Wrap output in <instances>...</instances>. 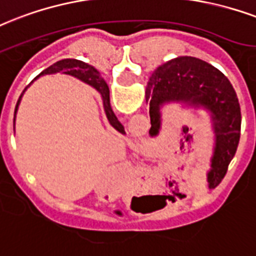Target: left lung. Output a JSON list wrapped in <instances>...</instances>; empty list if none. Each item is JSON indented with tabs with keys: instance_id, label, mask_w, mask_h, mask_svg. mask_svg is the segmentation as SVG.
Returning <instances> with one entry per match:
<instances>
[{
	"instance_id": "left-lung-1",
	"label": "left lung",
	"mask_w": 256,
	"mask_h": 256,
	"mask_svg": "<svg viewBox=\"0 0 256 256\" xmlns=\"http://www.w3.org/2000/svg\"><path fill=\"white\" fill-rule=\"evenodd\" d=\"M146 102L150 104V136L158 134V107L162 103L184 102L210 111L216 148L208 180L210 188L218 186L227 173L240 140V104L227 78L200 58H176L152 74L146 87Z\"/></svg>"
}]
</instances>
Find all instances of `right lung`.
<instances>
[{"mask_svg": "<svg viewBox=\"0 0 256 256\" xmlns=\"http://www.w3.org/2000/svg\"><path fill=\"white\" fill-rule=\"evenodd\" d=\"M63 71V74H68V75H72L80 79V80L88 83L96 88L100 95L103 98V104H104V111H106L107 120L111 124V126L118 130L120 132L124 134V126L120 124V120H116V116L111 110L110 106V91H108V86L106 84V82L103 80L102 78L99 76L98 71L94 67L88 66L87 63H83L80 60H75V58H64V60H60L58 63L52 64L50 67H48L46 71H42L40 75H44V74H54V72ZM38 75V76H40ZM22 95V94H21ZM21 99V96H20ZM18 102H17V106H16V111H17V107H18Z\"/></svg>", "mask_w": 256, "mask_h": 256, "instance_id": "right-lung-1", "label": "right lung"}]
</instances>
